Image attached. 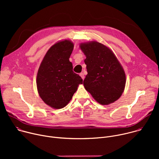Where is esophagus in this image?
I'll return each instance as SVG.
<instances>
[{
  "mask_svg": "<svg viewBox=\"0 0 159 159\" xmlns=\"http://www.w3.org/2000/svg\"><path fill=\"white\" fill-rule=\"evenodd\" d=\"M79 75H80V77H82V79H83V80H84V78H85V76H84V74H83V73H80V74H79Z\"/></svg>",
  "mask_w": 159,
  "mask_h": 159,
  "instance_id": "obj_1",
  "label": "esophagus"
}]
</instances>
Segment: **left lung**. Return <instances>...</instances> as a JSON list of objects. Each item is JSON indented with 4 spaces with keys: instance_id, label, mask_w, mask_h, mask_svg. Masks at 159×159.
Instances as JSON below:
<instances>
[{
    "instance_id": "8db88e82",
    "label": "left lung",
    "mask_w": 159,
    "mask_h": 159,
    "mask_svg": "<svg viewBox=\"0 0 159 159\" xmlns=\"http://www.w3.org/2000/svg\"><path fill=\"white\" fill-rule=\"evenodd\" d=\"M80 47L86 56L85 89L102 105L114 102L121 96L126 84L119 61L109 48L97 41L82 43Z\"/></svg>"
}]
</instances>
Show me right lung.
I'll return each mask as SVG.
<instances>
[{
	"label": "right lung",
	"mask_w": 159,
	"mask_h": 159,
	"mask_svg": "<svg viewBox=\"0 0 159 159\" xmlns=\"http://www.w3.org/2000/svg\"><path fill=\"white\" fill-rule=\"evenodd\" d=\"M74 44L69 40L57 43L48 50L38 71L36 85L42 100L55 109L64 107L72 98L82 78L73 72L69 58Z\"/></svg>",
	"instance_id": "obj_1"
}]
</instances>
